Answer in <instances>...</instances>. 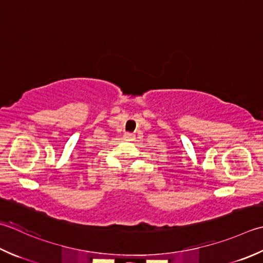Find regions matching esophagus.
<instances>
[{
	"instance_id": "esophagus-1",
	"label": "esophagus",
	"mask_w": 263,
	"mask_h": 263,
	"mask_svg": "<svg viewBox=\"0 0 263 263\" xmlns=\"http://www.w3.org/2000/svg\"><path fill=\"white\" fill-rule=\"evenodd\" d=\"M124 139L127 141H132V140H135V135H132V133H125Z\"/></svg>"
}]
</instances>
